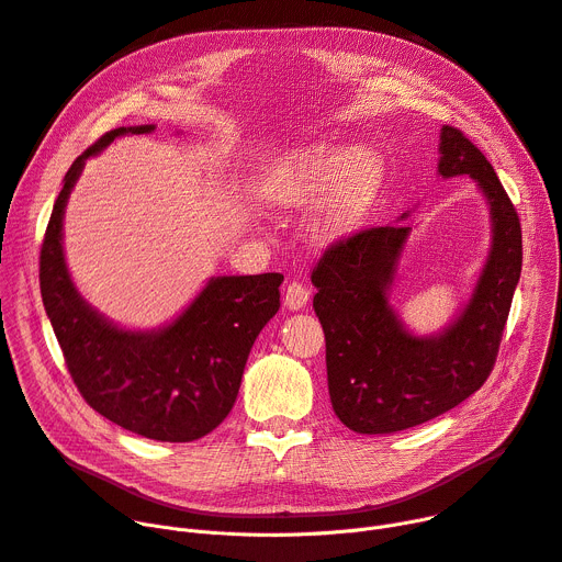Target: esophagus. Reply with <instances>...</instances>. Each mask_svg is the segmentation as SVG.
I'll return each mask as SVG.
<instances>
[{"instance_id":"1","label":"esophagus","mask_w":562,"mask_h":562,"mask_svg":"<svg viewBox=\"0 0 562 562\" xmlns=\"http://www.w3.org/2000/svg\"><path fill=\"white\" fill-rule=\"evenodd\" d=\"M308 296H311V292H308V288H306L304 283H300V281H292V283H288V285H285V292H283V304H285L290 311H300V308H304V306H306Z\"/></svg>"}]
</instances>
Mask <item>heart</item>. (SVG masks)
Returning a JSON list of instances; mask_svg holds the SVG:
<instances>
[{
    "label": "heart",
    "mask_w": 562,
    "mask_h": 562,
    "mask_svg": "<svg viewBox=\"0 0 562 562\" xmlns=\"http://www.w3.org/2000/svg\"><path fill=\"white\" fill-rule=\"evenodd\" d=\"M383 165L366 145L336 147L308 143L288 151L270 172V200L277 206H304L328 188L313 231L319 240L342 238L360 224L381 183Z\"/></svg>",
    "instance_id": "1"
}]
</instances>
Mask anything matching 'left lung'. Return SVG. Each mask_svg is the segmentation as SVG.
Masks as SVG:
<instances>
[{"label": "left lung", "instance_id": "left-lung-1", "mask_svg": "<svg viewBox=\"0 0 562 562\" xmlns=\"http://www.w3.org/2000/svg\"><path fill=\"white\" fill-rule=\"evenodd\" d=\"M438 175L474 179L492 217V247L472 300L442 334L413 336L387 302L411 224L374 226L334 243L311 274L328 394L356 434L404 431L451 411L485 383L499 353L521 272L517 211L483 151L449 124L440 131Z\"/></svg>", "mask_w": 562, "mask_h": 562}]
</instances>
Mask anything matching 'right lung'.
Wrapping results in <instances>:
<instances>
[{
    "label": "right lung",
    "mask_w": 562,
    "mask_h": 562,
    "mask_svg": "<svg viewBox=\"0 0 562 562\" xmlns=\"http://www.w3.org/2000/svg\"><path fill=\"white\" fill-rule=\"evenodd\" d=\"M154 124L120 126L88 147L63 179L41 249V292L81 397L131 434L192 442L234 408L256 336L279 311L283 274L213 277L194 302L156 331H126L77 292L63 254V213L86 158Z\"/></svg>",
    "instance_id": "right-lung-1"
}]
</instances>
